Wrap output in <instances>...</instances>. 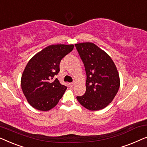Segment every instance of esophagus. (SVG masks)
<instances>
[{
  "label": "esophagus",
  "mask_w": 147,
  "mask_h": 147,
  "mask_svg": "<svg viewBox=\"0 0 147 147\" xmlns=\"http://www.w3.org/2000/svg\"><path fill=\"white\" fill-rule=\"evenodd\" d=\"M76 85V82H72V83H69V86H70V87H74V86Z\"/></svg>",
  "instance_id": "esophagus-1"
}]
</instances>
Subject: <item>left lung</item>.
Returning a JSON list of instances; mask_svg holds the SVG:
<instances>
[{"mask_svg":"<svg viewBox=\"0 0 147 147\" xmlns=\"http://www.w3.org/2000/svg\"><path fill=\"white\" fill-rule=\"evenodd\" d=\"M86 73V90L77 96L78 101L87 109L96 111L106 108L115 97L120 88L117 68L111 57L94 43L75 45Z\"/></svg>","mask_w":147,"mask_h":147,"instance_id":"left-lung-1","label":"left lung"}]
</instances>
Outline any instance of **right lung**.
<instances>
[{
    "label": "right lung",
    "instance_id": "1",
    "mask_svg": "<svg viewBox=\"0 0 147 147\" xmlns=\"http://www.w3.org/2000/svg\"><path fill=\"white\" fill-rule=\"evenodd\" d=\"M74 45L57 44L45 47L29 60L21 80L23 92L32 107L48 111L57 105L67 87L54 76L59 71V63L74 49Z\"/></svg>",
    "mask_w": 147,
    "mask_h": 147
}]
</instances>
